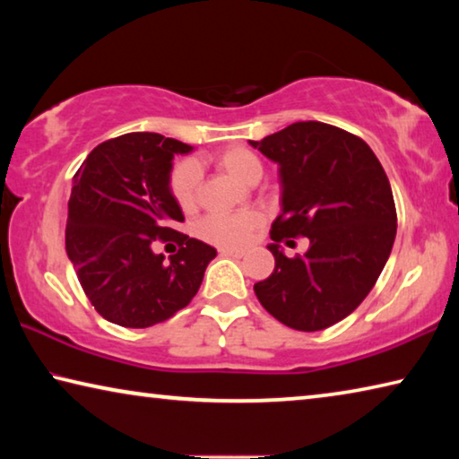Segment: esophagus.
Here are the masks:
<instances>
[{
  "label": "esophagus",
  "instance_id": "1",
  "mask_svg": "<svg viewBox=\"0 0 459 459\" xmlns=\"http://www.w3.org/2000/svg\"><path fill=\"white\" fill-rule=\"evenodd\" d=\"M219 253L222 255V257H237V259L245 257V251H243V248H229V247H222Z\"/></svg>",
  "mask_w": 459,
  "mask_h": 459
}]
</instances>
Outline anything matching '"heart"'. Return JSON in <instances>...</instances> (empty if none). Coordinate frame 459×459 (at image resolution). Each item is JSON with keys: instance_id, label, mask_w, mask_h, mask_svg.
<instances>
[{"instance_id": "obj_1", "label": "heart", "mask_w": 459, "mask_h": 459, "mask_svg": "<svg viewBox=\"0 0 459 459\" xmlns=\"http://www.w3.org/2000/svg\"><path fill=\"white\" fill-rule=\"evenodd\" d=\"M214 164L235 178L238 184L253 186L261 180V160L247 147H229L214 155ZM168 188L184 212H194L200 200V172L192 160H182L172 168ZM261 227V216L255 212L211 214L198 224V235L219 247H240L251 240Z\"/></svg>"}]
</instances>
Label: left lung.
<instances>
[{
    "label": "left lung",
    "instance_id": "left-lung-1",
    "mask_svg": "<svg viewBox=\"0 0 459 459\" xmlns=\"http://www.w3.org/2000/svg\"><path fill=\"white\" fill-rule=\"evenodd\" d=\"M251 145L277 161L283 186L271 224L275 269L255 295L293 330L330 328L362 304L391 255L397 211L388 178L367 142L328 123H291ZM287 236H307L310 248L285 258L278 243Z\"/></svg>",
    "mask_w": 459,
    "mask_h": 459
}]
</instances>
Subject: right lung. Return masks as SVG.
Here are the masks:
<instances>
[{
	"label": "right lung",
	"mask_w": 459,
	"mask_h": 459,
	"mask_svg": "<svg viewBox=\"0 0 459 459\" xmlns=\"http://www.w3.org/2000/svg\"><path fill=\"white\" fill-rule=\"evenodd\" d=\"M190 150L160 134H126L99 143L73 178L66 255L91 304L123 328L180 312L216 257L214 247L172 229L184 214L168 178L174 155ZM155 239L181 245L169 264L152 253Z\"/></svg>",
	"instance_id": "obj_1"
}]
</instances>
